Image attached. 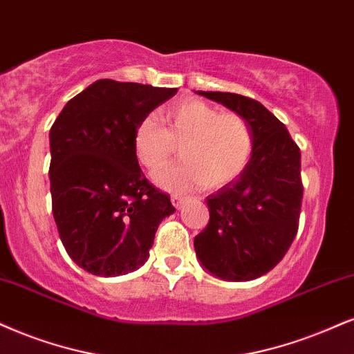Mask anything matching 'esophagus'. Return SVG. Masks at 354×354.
<instances>
[{
	"mask_svg": "<svg viewBox=\"0 0 354 354\" xmlns=\"http://www.w3.org/2000/svg\"><path fill=\"white\" fill-rule=\"evenodd\" d=\"M170 202H172V205L176 208H182V205H184L185 200L182 197H178V195H172V198H170Z\"/></svg>",
	"mask_w": 354,
	"mask_h": 354,
	"instance_id": "esophagus-1",
	"label": "esophagus"
}]
</instances>
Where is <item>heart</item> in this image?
I'll return each instance as SVG.
<instances>
[{"label":"heart","mask_w":354,"mask_h":354,"mask_svg":"<svg viewBox=\"0 0 354 354\" xmlns=\"http://www.w3.org/2000/svg\"><path fill=\"white\" fill-rule=\"evenodd\" d=\"M159 120L146 116L133 133L136 159L151 174L164 169L180 146L184 162L156 176L169 192L197 185L215 190L241 176L252 156V133L238 113H220L202 100H178L160 110Z\"/></svg>","instance_id":"obj_1"}]
</instances>
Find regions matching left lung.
Wrapping results in <instances>:
<instances>
[{
  "mask_svg": "<svg viewBox=\"0 0 354 354\" xmlns=\"http://www.w3.org/2000/svg\"><path fill=\"white\" fill-rule=\"evenodd\" d=\"M241 115L252 156L241 176L208 195L210 221L194 239L205 270L231 282L252 281L277 266L299 228L304 187L300 149L268 108L228 91H197Z\"/></svg>",
  "mask_w": 354,
  "mask_h": 354,
  "instance_id": "left-lung-1",
  "label": "left lung"
}]
</instances>
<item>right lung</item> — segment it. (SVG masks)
<instances>
[{
  "mask_svg": "<svg viewBox=\"0 0 354 354\" xmlns=\"http://www.w3.org/2000/svg\"><path fill=\"white\" fill-rule=\"evenodd\" d=\"M177 88L103 78L73 97L52 124L50 195L68 256L100 277L124 276L149 257L176 208L144 177L133 149L142 118Z\"/></svg>",
  "mask_w": 354,
  "mask_h": 354,
  "instance_id": "add662e5",
  "label": "right lung"
}]
</instances>
